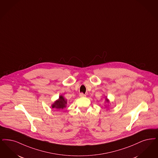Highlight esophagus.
Segmentation results:
<instances>
[{
	"instance_id": "34e87169",
	"label": "esophagus",
	"mask_w": 158,
	"mask_h": 158,
	"mask_svg": "<svg viewBox=\"0 0 158 158\" xmlns=\"http://www.w3.org/2000/svg\"><path fill=\"white\" fill-rule=\"evenodd\" d=\"M79 96H80L81 98H84V97H85V96H86V95L83 94V93H81V94H79Z\"/></svg>"
}]
</instances>
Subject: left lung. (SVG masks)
<instances>
[{
    "label": "left lung",
    "instance_id": "1",
    "mask_svg": "<svg viewBox=\"0 0 158 158\" xmlns=\"http://www.w3.org/2000/svg\"><path fill=\"white\" fill-rule=\"evenodd\" d=\"M106 102H109V101H108V99H106Z\"/></svg>",
    "mask_w": 158,
    "mask_h": 158
}]
</instances>
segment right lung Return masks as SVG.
Masks as SVG:
<instances>
[{"label":"right lung","mask_w":158,"mask_h":158,"mask_svg":"<svg viewBox=\"0 0 158 158\" xmlns=\"http://www.w3.org/2000/svg\"><path fill=\"white\" fill-rule=\"evenodd\" d=\"M67 103V102L64 99L62 96H60L59 99L55 102L52 106V108H55L57 109H63L64 107H66V105Z\"/></svg>","instance_id":"obj_1"}]
</instances>
